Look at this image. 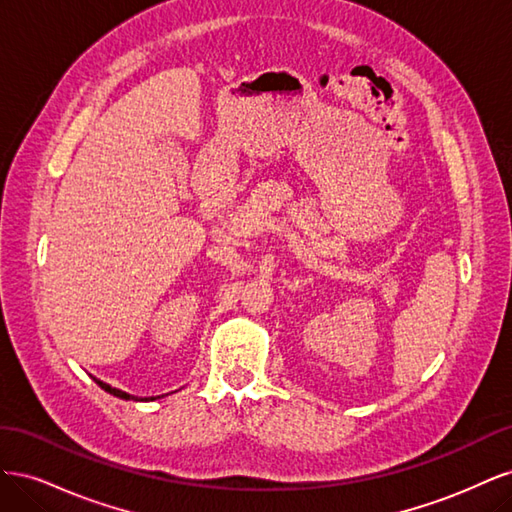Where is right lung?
<instances>
[{"mask_svg":"<svg viewBox=\"0 0 512 512\" xmlns=\"http://www.w3.org/2000/svg\"><path fill=\"white\" fill-rule=\"evenodd\" d=\"M96 380V384L100 386V389H104L106 393H111V395H115V397H119V399H134V401H153L156 397H145V399H138V397H134V395H130V393H126V391H119V389H115V386H111V384H106V382H102V380H98V378H94Z\"/></svg>","mask_w":512,"mask_h":512,"instance_id":"obj_1","label":"right lung"}]
</instances>
